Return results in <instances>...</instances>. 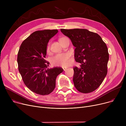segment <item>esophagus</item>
<instances>
[{
  "mask_svg": "<svg viewBox=\"0 0 126 126\" xmlns=\"http://www.w3.org/2000/svg\"><path fill=\"white\" fill-rule=\"evenodd\" d=\"M67 68V67H63V70H64V71H65L66 70Z\"/></svg>",
  "mask_w": 126,
  "mask_h": 126,
  "instance_id": "esophagus-1",
  "label": "esophagus"
}]
</instances>
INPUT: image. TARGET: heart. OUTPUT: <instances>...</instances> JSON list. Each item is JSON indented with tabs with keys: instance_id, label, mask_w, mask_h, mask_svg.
<instances>
[{
	"instance_id": "obj_1",
	"label": "heart",
	"mask_w": 126,
	"mask_h": 126,
	"mask_svg": "<svg viewBox=\"0 0 126 126\" xmlns=\"http://www.w3.org/2000/svg\"><path fill=\"white\" fill-rule=\"evenodd\" d=\"M61 38L59 39L60 42L64 38ZM46 51L49 52V45L48 44L46 47ZM70 55L68 53H63V54H58L55 56L53 57L51 60V64L54 66H58L66 67L70 63Z\"/></svg>"
}]
</instances>
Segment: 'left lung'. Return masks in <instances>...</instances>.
<instances>
[{
    "label": "left lung",
    "instance_id": "8db88e82",
    "mask_svg": "<svg viewBox=\"0 0 126 126\" xmlns=\"http://www.w3.org/2000/svg\"><path fill=\"white\" fill-rule=\"evenodd\" d=\"M76 47L75 58L79 67H74L73 81L76 89L84 94L96 90L107 74L109 53L106 43L95 32L86 29H61Z\"/></svg>",
    "mask_w": 126,
    "mask_h": 126
}]
</instances>
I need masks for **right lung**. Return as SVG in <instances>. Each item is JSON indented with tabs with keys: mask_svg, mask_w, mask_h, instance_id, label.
<instances>
[{
	"mask_svg": "<svg viewBox=\"0 0 126 126\" xmlns=\"http://www.w3.org/2000/svg\"><path fill=\"white\" fill-rule=\"evenodd\" d=\"M57 30H44L32 32L21 43L17 63L22 80L30 90L40 95H47L56 87L57 77L63 71L61 67L48 68L45 60L46 47Z\"/></svg>",
	"mask_w": 126,
	"mask_h": 126,
	"instance_id": "right-lung-1",
	"label": "right lung"
}]
</instances>
